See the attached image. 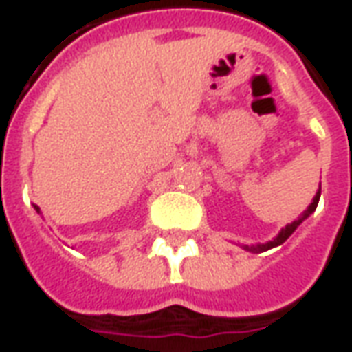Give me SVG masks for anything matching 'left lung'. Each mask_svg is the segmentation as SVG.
I'll list each match as a JSON object with an SVG mask.
<instances>
[{
  "label": "left lung",
  "mask_w": 352,
  "mask_h": 352,
  "mask_svg": "<svg viewBox=\"0 0 352 352\" xmlns=\"http://www.w3.org/2000/svg\"><path fill=\"white\" fill-rule=\"evenodd\" d=\"M318 199H320V186H318V191H316V195L313 197V203L309 204L307 210H303V214H301L298 220H294V221H292V223H288L286 228L280 229V231H278V235H276L275 239H273V241H267V243H263V244H252V246H248V244H243L244 250L256 252V254H258V252L271 250V248H275V246H278V244H283L284 241H286V239H288V236H290L292 233H294L296 229L300 228L301 223L307 220L309 216H311V214H313V212L316 210V204H318Z\"/></svg>",
  "instance_id": "left-lung-1"
}]
</instances>
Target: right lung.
<instances>
[{
  "mask_svg": "<svg viewBox=\"0 0 352 352\" xmlns=\"http://www.w3.org/2000/svg\"><path fill=\"white\" fill-rule=\"evenodd\" d=\"M34 208H36V212L39 214V206H36V204H34Z\"/></svg>",
  "mask_w": 352,
  "mask_h": 352,
  "instance_id": "1",
  "label": "right lung"
}]
</instances>
